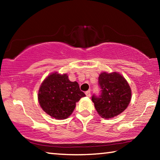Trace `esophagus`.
Returning a JSON list of instances; mask_svg holds the SVG:
<instances>
[{
    "label": "esophagus",
    "instance_id": "34e87169",
    "mask_svg": "<svg viewBox=\"0 0 160 160\" xmlns=\"http://www.w3.org/2000/svg\"><path fill=\"white\" fill-rule=\"evenodd\" d=\"M85 94H86L87 97H90V95H91L90 90H88L87 92H85Z\"/></svg>",
    "mask_w": 160,
    "mask_h": 160
}]
</instances>
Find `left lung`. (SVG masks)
Listing matches in <instances>:
<instances>
[{"mask_svg":"<svg viewBox=\"0 0 160 160\" xmlns=\"http://www.w3.org/2000/svg\"><path fill=\"white\" fill-rule=\"evenodd\" d=\"M98 80L101 94L98 97L94 94L92 97L97 113L104 118L120 114L128 107L131 99V90L128 82L116 72H103Z\"/></svg>","mask_w":160,"mask_h":160,"instance_id":"obj_1","label":"left lung"}]
</instances>
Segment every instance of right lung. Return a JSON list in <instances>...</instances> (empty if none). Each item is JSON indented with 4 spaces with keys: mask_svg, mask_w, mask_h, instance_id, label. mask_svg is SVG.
<instances>
[{
    "mask_svg": "<svg viewBox=\"0 0 160 160\" xmlns=\"http://www.w3.org/2000/svg\"><path fill=\"white\" fill-rule=\"evenodd\" d=\"M85 97L77 82H71L67 74L57 72L43 81L38 92V100L44 112L52 118L66 119L73 112L76 102Z\"/></svg>",
    "mask_w": 160,
    "mask_h": 160,
    "instance_id": "obj_1",
    "label": "right lung"
}]
</instances>
